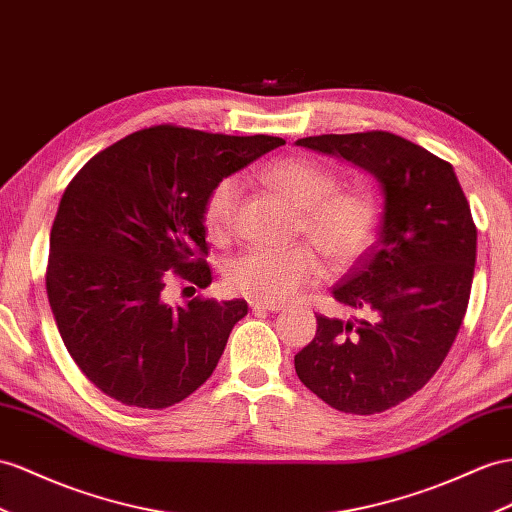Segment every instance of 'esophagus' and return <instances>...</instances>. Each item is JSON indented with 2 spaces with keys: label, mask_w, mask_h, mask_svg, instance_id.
<instances>
[{
  "label": "esophagus",
  "mask_w": 512,
  "mask_h": 512,
  "mask_svg": "<svg viewBox=\"0 0 512 512\" xmlns=\"http://www.w3.org/2000/svg\"><path fill=\"white\" fill-rule=\"evenodd\" d=\"M248 305H251L253 311H281L283 305L281 303H268V300H248Z\"/></svg>",
  "instance_id": "1"
}]
</instances>
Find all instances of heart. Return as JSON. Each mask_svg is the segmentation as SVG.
Returning <instances> with one entry per match:
<instances>
[{
    "label": "heart",
    "mask_w": 512,
    "mask_h": 512,
    "mask_svg": "<svg viewBox=\"0 0 512 512\" xmlns=\"http://www.w3.org/2000/svg\"><path fill=\"white\" fill-rule=\"evenodd\" d=\"M264 177L298 209L296 233L316 245L333 268H348L368 253L381 225V207L374 194L361 188H337L339 179L333 170L300 155L274 160L266 166ZM240 199L238 175L218 179L205 194L203 222L214 240L231 238ZM312 247L248 248L227 264V287L268 303L292 298L322 274V259L317 247Z\"/></svg>",
    "instance_id": "1"
}]
</instances>
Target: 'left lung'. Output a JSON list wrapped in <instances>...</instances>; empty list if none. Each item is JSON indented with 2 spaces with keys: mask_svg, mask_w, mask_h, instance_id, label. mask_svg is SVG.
<instances>
[{
  "mask_svg": "<svg viewBox=\"0 0 512 512\" xmlns=\"http://www.w3.org/2000/svg\"><path fill=\"white\" fill-rule=\"evenodd\" d=\"M296 144L372 173L385 212L381 238L333 287V298L357 318L318 313L316 337L294 368L333 409L383 413L422 389L448 357L474 281V218L452 164L391 131L322 134Z\"/></svg>",
  "mask_w": 512,
  "mask_h": 512,
  "instance_id": "8db88e82",
  "label": "left lung"
}]
</instances>
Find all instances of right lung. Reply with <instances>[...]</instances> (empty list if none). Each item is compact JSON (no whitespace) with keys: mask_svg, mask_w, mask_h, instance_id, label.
Returning <instances> with one entry per match:
<instances>
[{"mask_svg":"<svg viewBox=\"0 0 512 512\" xmlns=\"http://www.w3.org/2000/svg\"><path fill=\"white\" fill-rule=\"evenodd\" d=\"M285 144L153 125L82 166L51 227L47 296L77 368L106 396L138 409L188 398L216 370L246 300H164L179 277L212 283L203 201L222 177Z\"/></svg>","mask_w":512,"mask_h":512,"instance_id":"1","label":"right lung"}]
</instances>
